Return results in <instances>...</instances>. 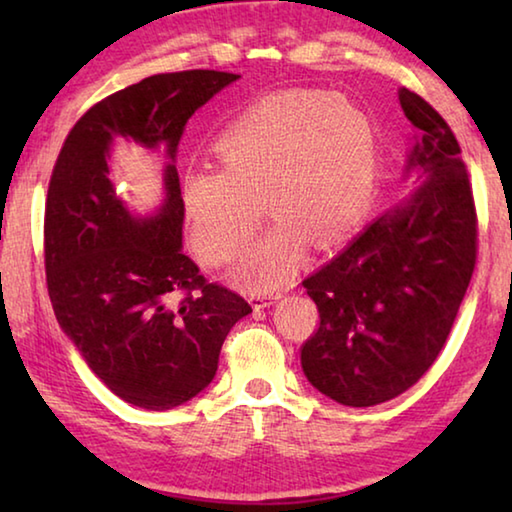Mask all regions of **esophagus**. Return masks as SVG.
<instances>
[{
	"mask_svg": "<svg viewBox=\"0 0 512 512\" xmlns=\"http://www.w3.org/2000/svg\"><path fill=\"white\" fill-rule=\"evenodd\" d=\"M277 298L280 296H255L253 300H255V307H268V305H273Z\"/></svg>",
	"mask_w": 512,
	"mask_h": 512,
	"instance_id": "obj_1",
	"label": "esophagus"
}]
</instances>
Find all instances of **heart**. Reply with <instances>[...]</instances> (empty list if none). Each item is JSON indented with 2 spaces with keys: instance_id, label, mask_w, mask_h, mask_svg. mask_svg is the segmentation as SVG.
Wrapping results in <instances>:
<instances>
[{
  "instance_id": "1",
  "label": "heart",
  "mask_w": 512,
  "mask_h": 512,
  "mask_svg": "<svg viewBox=\"0 0 512 512\" xmlns=\"http://www.w3.org/2000/svg\"><path fill=\"white\" fill-rule=\"evenodd\" d=\"M221 167H189L180 180L196 253L221 266L244 253L264 219L275 228L250 253L257 289L289 280L309 241L332 248L366 219L377 192V133L354 103L320 92L259 99L216 135Z\"/></svg>"
}]
</instances>
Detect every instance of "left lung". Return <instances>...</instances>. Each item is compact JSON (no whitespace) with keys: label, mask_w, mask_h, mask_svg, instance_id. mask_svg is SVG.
I'll use <instances>...</instances> for the list:
<instances>
[{"label":"left lung","mask_w":512,"mask_h":512,"mask_svg":"<svg viewBox=\"0 0 512 512\" xmlns=\"http://www.w3.org/2000/svg\"><path fill=\"white\" fill-rule=\"evenodd\" d=\"M400 103L420 128L409 171L427 176L302 282L320 318L300 348L302 370L345 406L393 400L433 366L476 264L479 221L456 135L420 94L400 90Z\"/></svg>","instance_id":"left-lung-1"}]
</instances>
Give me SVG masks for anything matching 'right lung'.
<instances>
[{
	"mask_svg": "<svg viewBox=\"0 0 512 512\" xmlns=\"http://www.w3.org/2000/svg\"><path fill=\"white\" fill-rule=\"evenodd\" d=\"M237 74H155L85 112L67 133L45 203V271L56 318L90 370L121 400L149 411L185 404L210 384L225 336L253 307L207 282L183 250L185 205L173 164L151 219L126 210L108 180L112 137L167 144Z\"/></svg>",
	"mask_w": 512,
	"mask_h": 512,
	"instance_id": "right-lung-1",
	"label": "right lung"
}]
</instances>
